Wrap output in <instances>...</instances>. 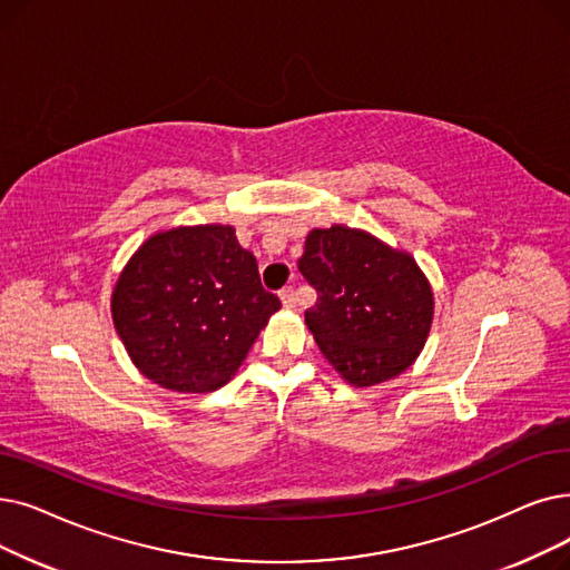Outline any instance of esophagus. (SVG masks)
I'll return each instance as SVG.
<instances>
[{
  "mask_svg": "<svg viewBox=\"0 0 570 570\" xmlns=\"http://www.w3.org/2000/svg\"><path fill=\"white\" fill-rule=\"evenodd\" d=\"M279 298H282L284 307H295V293H293V286H286V288H282Z\"/></svg>",
  "mask_w": 570,
  "mask_h": 570,
  "instance_id": "obj_1",
  "label": "esophagus"
}]
</instances>
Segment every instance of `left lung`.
<instances>
[{
  "label": "left lung",
  "instance_id": "left-lung-1",
  "mask_svg": "<svg viewBox=\"0 0 570 570\" xmlns=\"http://www.w3.org/2000/svg\"><path fill=\"white\" fill-rule=\"evenodd\" d=\"M298 267L316 291L307 328L346 382L373 386L412 365L431 331L433 293L410 254L333 226L307 235Z\"/></svg>",
  "mask_w": 570,
  "mask_h": 570
}]
</instances>
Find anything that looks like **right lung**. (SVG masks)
I'll list each match as a JSON object with an SVG mask.
<instances>
[{
  "mask_svg": "<svg viewBox=\"0 0 570 570\" xmlns=\"http://www.w3.org/2000/svg\"><path fill=\"white\" fill-rule=\"evenodd\" d=\"M279 307L230 226L146 239L111 298L114 326L141 375L181 393L224 386Z\"/></svg>",
  "mask_w": 570,
  "mask_h": 570,
  "instance_id": "right-lung-1",
  "label": "right lung"
}]
</instances>
